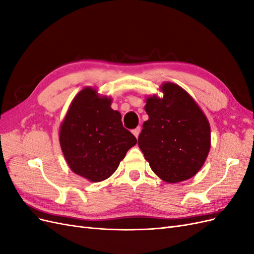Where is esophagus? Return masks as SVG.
<instances>
[{
    "mask_svg": "<svg viewBox=\"0 0 254 254\" xmlns=\"http://www.w3.org/2000/svg\"><path fill=\"white\" fill-rule=\"evenodd\" d=\"M140 132H141V127H136L135 129H133V130H132V133L134 134V136L136 137V139H137V137H139Z\"/></svg>",
    "mask_w": 254,
    "mask_h": 254,
    "instance_id": "obj_1",
    "label": "esophagus"
}]
</instances>
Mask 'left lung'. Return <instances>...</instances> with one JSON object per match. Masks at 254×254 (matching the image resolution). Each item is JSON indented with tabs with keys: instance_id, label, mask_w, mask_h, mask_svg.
Wrapping results in <instances>:
<instances>
[{
	"instance_id": "8db88e82",
	"label": "left lung",
	"mask_w": 254,
	"mask_h": 254,
	"mask_svg": "<svg viewBox=\"0 0 254 254\" xmlns=\"http://www.w3.org/2000/svg\"><path fill=\"white\" fill-rule=\"evenodd\" d=\"M163 97L146 98L139 147L160 179L178 183L194 177L211 148V127L205 114L188 92L173 82L160 87Z\"/></svg>"
}]
</instances>
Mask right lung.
Instances as JSON below:
<instances>
[{
    "label": "right lung",
    "mask_w": 254,
    "mask_h": 254,
    "mask_svg": "<svg viewBox=\"0 0 254 254\" xmlns=\"http://www.w3.org/2000/svg\"><path fill=\"white\" fill-rule=\"evenodd\" d=\"M111 103V97L99 95L96 89L83 88L60 125V147L68 167L91 182L109 178L136 144Z\"/></svg>",
    "instance_id": "add662e5"
}]
</instances>
